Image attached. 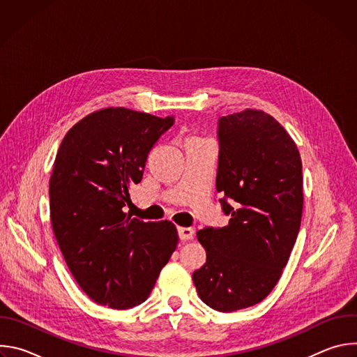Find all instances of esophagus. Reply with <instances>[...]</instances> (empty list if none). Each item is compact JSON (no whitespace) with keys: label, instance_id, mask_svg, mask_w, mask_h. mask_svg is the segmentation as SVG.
I'll use <instances>...</instances> for the list:
<instances>
[{"label":"esophagus","instance_id":"34e87169","mask_svg":"<svg viewBox=\"0 0 357 357\" xmlns=\"http://www.w3.org/2000/svg\"><path fill=\"white\" fill-rule=\"evenodd\" d=\"M178 234H179V238H181L182 241H188V240H190V238L193 237L195 231H193V229H190V227H179V229H178Z\"/></svg>","mask_w":357,"mask_h":357}]
</instances>
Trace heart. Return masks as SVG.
<instances>
[{
  "instance_id": "obj_1",
  "label": "heart",
  "mask_w": 357,
  "mask_h": 357,
  "mask_svg": "<svg viewBox=\"0 0 357 357\" xmlns=\"http://www.w3.org/2000/svg\"><path fill=\"white\" fill-rule=\"evenodd\" d=\"M192 138H193V137H192Z\"/></svg>"
}]
</instances>
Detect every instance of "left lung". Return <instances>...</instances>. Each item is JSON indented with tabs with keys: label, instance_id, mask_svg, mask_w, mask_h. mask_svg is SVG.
<instances>
[{
	"label": "left lung",
	"instance_id": "obj_1",
	"mask_svg": "<svg viewBox=\"0 0 357 357\" xmlns=\"http://www.w3.org/2000/svg\"><path fill=\"white\" fill-rule=\"evenodd\" d=\"M218 135L216 190L230 220L197 231L206 263L192 278L208 307L233 312L261 302L288 263L303 208L302 162L291 135L263 110L220 117Z\"/></svg>",
	"mask_w": 357,
	"mask_h": 357
}]
</instances>
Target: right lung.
Segmentation results:
<instances>
[{
  "label": "right lung",
  "mask_w": 357,
  "mask_h": 357,
  "mask_svg": "<svg viewBox=\"0 0 357 357\" xmlns=\"http://www.w3.org/2000/svg\"><path fill=\"white\" fill-rule=\"evenodd\" d=\"M172 124V117L107 107L76 123L58 149L50 223L79 287L112 310L144 302L178 245L172 222L124 212L151 148Z\"/></svg>",
  "instance_id": "right-lung-1"
}]
</instances>
